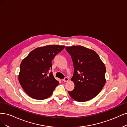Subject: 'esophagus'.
Returning <instances> with one entry per match:
<instances>
[{
	"instance_id": "34e87169",
	"label": "esophagus",
	"mask_w": 127,
	"mask_h": 127,
	"mask_svg": "<svg viewBox=\"0 0 127 127\" xmlns=\"http://www.w3.org/2000/svg\"><path fill=\"white\" fill-rule=\"evenodd\" d=\"M68 81V78L67 77H65V78L63 79V81L64 82H67Z\"/></svg>"
}]
</instances>
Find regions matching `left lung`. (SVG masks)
<instances>
[{"mask_svg": "<svg viewBox=\"0 0 127 127\" xmlns=\"http://www.w3.org/2000/svg\"><path fill=\"white\" fill-rule=\"evenodd\" d=\"M74 66L71 78L75 87L69 95L76 101L85 102L96 96L105 83L106 68L97 53L82 46L65 47Z\"/></svg>", "mask_w": 127, "mask_h": 127, "instance_id": "obj_1", "label": "left lung"}]
</instances>
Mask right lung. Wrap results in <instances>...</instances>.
Here are the masks:
<instances>
[{
  "label": "right lung",
  "instance_id": "right-lung-1",
  "mask_svg": "<svg viewBox=\"0 0 127 127\" xmlns=\"http://www.w3.org/2000/svg\"><path fill=\"white\" fill-rule=\"evenodd\" d=\"M65 46L47 45L36 48L20 65L19 82L30 97L44 100L50 97L59 84L50 69L52 61Z\"/></svg>",
  "mask_w": 127,
  "mask_h": 127
}]
</instances>
